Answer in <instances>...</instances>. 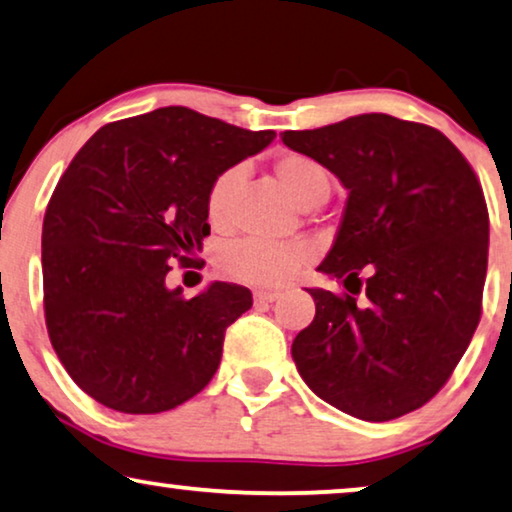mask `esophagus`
Segmentation results:
<instances>
[{"label":"esophagus","instance_id":"1","mask_svg":"<svg viewBox=\"0 0 512 512\" xmlns=\"http://www.w3.org/2000/svg\"><path fill=\"white\" fill-rule=\"evenodd\" d=\"M276 299H278V292H266V290L255 292V304H273Z\"/></svg>","mask_w":512,"mask_h":512}]
</instances>
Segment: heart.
Instances as JSON below:
<instances>
[{
  "mask_svg": "<svg viewBox=\"0 0 512 512\" xmlns=\"http://www.w3.org/2000/svg\"><path fill=\"white\" fill-rule=\"evenodd\" d=\"M278 181L287 187L301 208L320 206L329 194V176L318 162L306 155H285L276 162ZM243 178L241 167H229L215 178L206 194V215L213 227H225L229 208ZM311 250L304 243H273L264 239H241L222 246L215 264L227 278L257 287H278L294 276Z\"/></svg>",
  "mask_w": 512,
  "mask_h": 512,
  "instance_id": "obj_1",
  "label": "heart"
}]
</instances>
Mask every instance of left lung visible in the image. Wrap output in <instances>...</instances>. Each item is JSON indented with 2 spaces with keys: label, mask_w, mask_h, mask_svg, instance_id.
Masks as SVG:
<instances>
[{
  "label": "left lung",
  "mask_w": 512,
  "mask_h": 512,
  "mask_svg": "<svg viewBox=\"0 0 512 512\" xmlns=\"http://www.w3.org/2000/svg\"><path fill=\"white\" fill-rule=\"evenodd\" d=\"M280 139L348 190L318 266L345 292L308 290L315 318L292 343L301 378L366 422L417 410L448 383L480 322L489 215L478 176L438 129L385 113Z\"/></svg>",
  "instance_id": "left-lung-1"
}]
</instances>
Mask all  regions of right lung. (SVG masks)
Instances as JSON below:
<instances>
[{
    "instance_id": "add662e5",
    "label": "right lung",
    "mask_w": 512,
    "mask_h": 512,
    "mask_svg": "<svg viewBox=\"0 0 512 512\" xmlns=\"http://www.w3.org/2000/svg\"><path fill=\"white\" fill-rule=\"evenodd\" d=\"M276 132H250L185 106L104 125L78 150L41 232L43 311L71 380L132 415L181 406L211 383L248 287L169 290L211 234L208 187Z\"/></svg>"
}]
</instances>
